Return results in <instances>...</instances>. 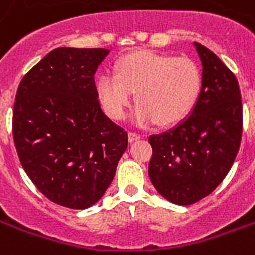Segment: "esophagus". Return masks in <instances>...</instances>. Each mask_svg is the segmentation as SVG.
Listing matches in <instances>:
<instances>
[{"label":"esophagus","mask_w":255,"mask_h":255,"mask_svg":"<svg viewBox=\"0 0 255 255\" xmlns=\"http://www.w3.org/2000/svg\"><path fill=\"white\" fill-rule=\"evenodd\" d=\"M142 138L139 133H135V132H129L128 133V139H129V142L132 143V142H136V140H139V139Z\"/></svg>","instance_id":"obj_1"}]
</instances>
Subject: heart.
<instances>
[{"label": "heart", "mask_w": 255, "mask_h": 255, "mask_svg": "<svg viewBox=\"0 0 255 255\" xmlns=\"http://www.w3.org/2000/svg\"><path fill=\"white\" fill-rule=\"evenodd\" d=\"M201 87V71L192 60L150 50L127 54L115 72L106 71L97 80L98 98L115 120L126 116L136 91L132 122L142 128L182 120L197 104Z\"/></svg>", "instance_id": "heart-1"}]
</instances>
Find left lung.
Wrapping results in <instances>:
<instances>
[{
  "label": "left lung",
  "instance_id": "1",
  "mask_svg": "<svg viewBox=\"0 0 255 255\" xmlns=\"http://www.w3.org/2000/svg\"><path fill=\"white\" fill-rule=\"evenodd\" d=\"M202 64V87L188 116L149 142V176L161 197L191 205L223 182L242 138V100L235 75L208 47L194 42Z\"/></svg>",
  "mask_w": 255,
  "mask_h": 255
}]
</instances>
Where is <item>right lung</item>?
<instances>
[{"label": "right lung", "mask_w": 255, "mask_h": 255, "mask_svg": "<svg viewBox=\"0 0 255 255\" xmlns=\"http://www.w3.org/2000/svg\"><path fill=\"white\" fill-rule=\"evenodd\" d=\"M108 49L57 47L21 79L13 139L21 166L52 202L87 209L104 197L128 135L102 112L94 75Z\"/></svg>", "instance_id": "add662e5"}]
</instances>
